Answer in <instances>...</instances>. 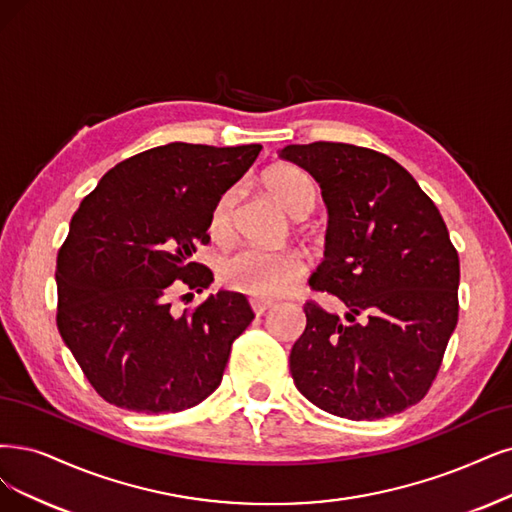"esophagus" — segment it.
Instances as JSON below:
<instances>
[{"mask_svg": "<svg viewBox=\"0 0 512 512\" xmlns=\"http://www.w3.org/2000/svg\"><path fill=\"white\" fill-rule=\"evenodd\" d=\"M251 308L257 316L266 314L270 308H272V301H263V299H251Z\"/></svg>", "mask_w": 512, "mask_h": 512, "instance_id": "esophagus-1", "label": "esophagus"}]
</instances>
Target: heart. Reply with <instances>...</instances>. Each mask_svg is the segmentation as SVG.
<instances>
[{"label":"heart","mask_w":512,"mask_h":512,"mask_svg":"<svg viewBox=\"0 0 512 512\" xmlns=\"http://www.w3.org/2000/svg\"><path fill=\"white\" fill-rule=\"evenodd\" d=\"M263 185L274 200L291 217H306L318 198L314 179L293 164H276L266 175ZM240 187H230L215 200L208 217V232L217 240H227L234 232L236 206ZM304 257L295 251H263L246 246L234 255L225 257L219 276L227 287L251 295L255 299H274L285 295L304 274Z\"/></svg>","instance_id":"heart-1"}]
</instances>
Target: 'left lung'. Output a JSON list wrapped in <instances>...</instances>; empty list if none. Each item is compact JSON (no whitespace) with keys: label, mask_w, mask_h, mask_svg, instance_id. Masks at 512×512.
Instances as JSON below:
<instances>
[{"label":"left lung","mask_w":512,"mask_h":512,"mask_svg":"<svg viewBox=\"0 0 512 512\" xmlns=\"http://www.w3.org/2000/svg\"><path fill=\"white\" fill-rule=\"evenodd\" d=\"M278 156L320 185L329 225L310 287L348 308L342 320L312 301L304 306L306 331L289 358L293 382L339 418L401 413L424 399L458 325L460 259L439 208L380 151L316 141Z\"/></svg>","instance_id":"left-lung-1"}]
</instances>
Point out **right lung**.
<instances>
[{
	"instance_id": "1",
	"label": "right lung",
	"mask_w": 512,
	"mask_h": 512,
	"mask_svg": "<svg viewBox=\"0 0 512 512\" xmlns=\"http://www.w3.org/2000/svg\"><path fill=\"white\" fill-rule=\"evenodd\" d=\"M261 145L168 143L113 166L71 217L56 259L59 325L92 388L111 405L173 413L221 384L234 339L255 318L242 293L217 291L175 316L170 285L211 287L192 261L215 200Z\"/></svg>"
}]
</instances>
